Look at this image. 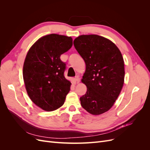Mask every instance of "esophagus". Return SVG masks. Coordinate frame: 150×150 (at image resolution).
<instances>
[{
  "instance_id": "1",
  "label": "esophagus",
  "mask_w": 150,
  "mask_h": 150,
  "mask_svg": "<svg viewBox=\"0 0 150 150\" xmlns=\"http://www.w3.org/2000/svg\"><path fill=\"white\" fill-rule=\"evenodd\" d=\"M75 81H76V83H77V84L79 83V82H80V79H79V77L78 76H76V78H75Z\"/></svg>"
}]
</instances>
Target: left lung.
I'll use <instances>...</instances> for the list:
<instances>
[{"label": "left lung", "instance_id": "8db88e82", "mask_svg": "<svg viewBox=\"0 0 150 150\" xmlns=\"http://www.w3.org/2000/svg\"><path fill=\"white\" fill-rule=\"evenodd\" d=\"M74 46L86 64L81 82L87 91L81 104L90 114L101 115L112 108L123 86V57L115 43L98 35H79Z\"/></svg>", "mask_w": 150, "mask_h": 150}]
</instances>
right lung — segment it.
Listing matches in <instances>:
<instances>
[{
    "label": "right lung",
    "instance_id": "right-lung-1",
    "mask_svg": "<svg viewBox=\"0 0 150 150\" xmlns=\"http://www.w3.org/2000/svg\"><path fill=\"white\" fill-rule=\"evenodd\" d=\"M72 39L51 34L42 36L30 47L23 66L27 93L36 106L46 111L64 103L71 83L64 76L66 64L61 55L71 49Z\"/></svg>",
    "mask_w": 150,
    "mask_h": 150
}]
</instances>
